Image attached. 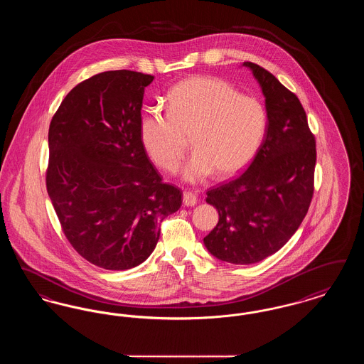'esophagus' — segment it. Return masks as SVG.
Returning a JSON list of instances; mask_svg holds the SVG:
<instances>
[{
    "instance_id": "obj_1",
    "label": "esophagus",
    "mask_w": 364,
    "mask_h": 364,
    "mask_svg": "<svg viewBox=\"0 0 364 364\" xmlns=\"http://www.w3.org/2000/svg\"><path fill=\"white\" fill-rule=\"evenodd\" d=\"M196 202H198V196H196L193 192L186 191V192L183 193V205H184V206H187V208L195 206Z\"/></svg>"
}]
</instances>
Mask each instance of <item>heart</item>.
<instances>
[{
    "instance_id": "b5f03b06",
    "label": "heart",
    "mask_w": 364,
    "mask_h": 364,
    "mask_svg": "<svg viewBox=\"0 0 364 364\" xmlns=\"http://www.w3.org/2000/svg\"><path fill=\"white\" fill-rule=\"evenodd\" d=\"M267 131V112L258 98L215 76H192L169 91L168 113L146 110L139 136L158 168L176 172L188 140L195 153L183 171L198 183L215 172L228 178L240 173L259 151Z\"/></svg>"
}]
</instances>
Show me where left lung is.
<instances>
[{
	"label": "left lung",
	"instance_id": "obj_1",
	"mask_svg": "<svg viewBox=\"0 0 364 364\" xmlns=\"http://www.w3.org/2000/svg\"><path fill=\"white\" fill-rule=\"evenodd\" d=\"M252 70L264 95L267 131L247 171L208 191L220 220L203 239L217 259L251 264L273 255L294 236L314 193L315 138L299 98L258 64Z\"/></svg>",
	"mask_w": 364,
	"mask_h": 364
}]
</instances>
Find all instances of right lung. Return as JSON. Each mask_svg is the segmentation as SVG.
I'll return each instance as SVG.
<instances>
[{
	"mask_svg": "<svg viewBox=\"0 0 364 364\" xmlns=\"http://www.w3.org/2000/svg\"><path fill=\"white\" fill-rule=\"evenodd\" d=\"M154 76L107 70L73 87L49 127L46 188L64 235L90 263L128 270L154 251L183 192L150 162L139 136Z\"/></svg>",
	"mask_w": 364,
	"mask_h": 364,
	"instance_id": "add662e5",
	"label": "right lung"
}]
</instances>
